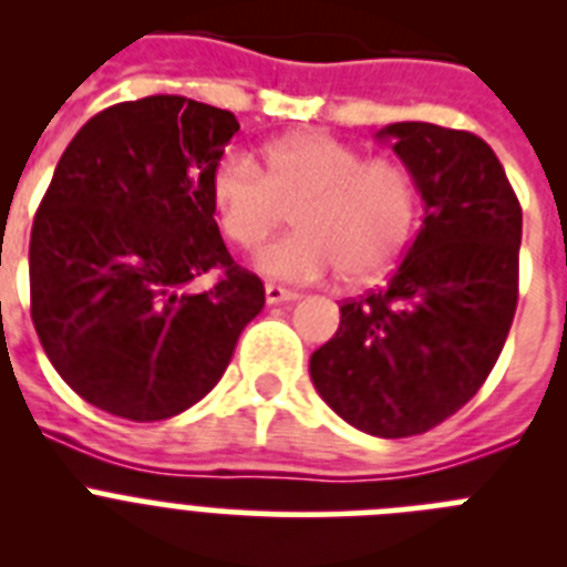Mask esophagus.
<instances>
[{
  "label": "esophagus",
  "instance_id": "34e87169",
  "mask_svg": "<svg viewBox=\"0 0 567 567\" xmlns=\"http://www.w3.org/2000/svg\"><path fill=\"white\" fill-rule=\"evenodd\" d=\"M264 295H267V303H269V307H275V303H289V300H298V298H300L298 292H292V289L278 287V284H267V289H264Z\"/></svg>",
  "mask_w": 567,
  "mask_h": 567
}]
</instances>
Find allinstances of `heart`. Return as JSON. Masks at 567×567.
Here are the masks:
<instances>
[{"label": "heart", "instance_id": "1", "mask_svg": "<svg viewBox=\"0 0 567 567\" xmlns=\"http://www.w3.org/2000/svg\"><path fill=\"white\" fill-rule=\"evenodd\" d=\"M209 202L235 247L252 249L292 213L298 233L255 255L267 278L312 284L340 269L369 284L392 269L412 238L417 187L405 164L365 158L323 133L280 138L260 169L247 155H224L209 173Z\"/></svg>", "mask_w": 567, "mask_h": 567}]
</instances>
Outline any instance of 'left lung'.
<instances>
[{"label":"left lung","instance_id":"obj_1","mask_svg":"<svg viewBox=\"0 0 567 567\" xmlns=\"http://www.w3.org/2000/svg\"><path fill=\"white\" fill-rule=\"evenodd\" d=\"M392 144L423 198V227L383 289L340 307L309 360L318 394L372 437L423 434L491 374L517 312L523 209L474 133L398 122Z\"/></svg>","mask_w":567,"mask_h":567}]
</instances>
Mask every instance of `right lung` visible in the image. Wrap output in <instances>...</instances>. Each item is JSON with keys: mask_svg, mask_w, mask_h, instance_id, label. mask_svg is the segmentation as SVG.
I'll use <instances>...</instances> for the list:
<instances>
[{"mask_svg": "<svg viewBox=\"0 0 567 567\" xmlns=\"http://www.w3.org/2000/svg\"><path fill=\"white\" fill-rule=\"evenodd\" d=\"M235 133L229 110L147 96L93 115L59 158L30 233V318L53 369L102 412L182 414L264 309L209 202ZM209 268L219 284L193 290Z\"/></svg>", "mask_w": 567, "mask_h": 567, "instance_id": "1", "label": "right lung"}]
</instances>
